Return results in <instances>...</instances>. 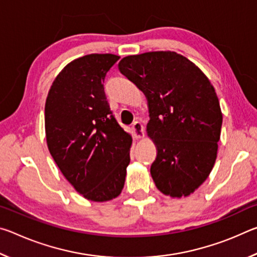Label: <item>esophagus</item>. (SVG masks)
<instances>
[{
    "instance_id": "esophagus-1",
    "label": "esophagus",
    "mask_w": 257,
    "mask_h": 257,
    "mask_svg": "<svg viewBox=\"0 0 257 257\" xmlns=\"http://www.w3.org/2000/svg\"><path fill=\"white\" fill-rule=\"evenodd\" d=\"M133 134L136 138H143L145 136V129H144V125L142 124V122H139V121L134 122Z\"/></svg>"
}]
</instances>
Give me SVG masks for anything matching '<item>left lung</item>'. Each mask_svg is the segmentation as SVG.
Listing matches in <instances>:
<instances>
[{
  "label": "left lung",
  "instance_id": "left-lung-1",
  "mask_svg": "<svg viewBox=\"0 0 257 257\" xmlns=\"http://www.w3.org/2000/svg\"><path fill=\"white\" fill-rule=\"evenodd\" d=\"M119 70L144 93L147 136L155 144L151 175L167 196L193 194L215 163L222 112L214 87L196 64L171 51L125 56Z\"/></svg>",
  "mask_w": 257,
  "mask_h": 257
}]
</instances>
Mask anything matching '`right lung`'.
I'll use <instances>...</instances> for the list:
<instances>
[{
    "label": "right lung",
    "mask_w": 257,
    "mask_h": 257,
    "mask_svg": "<svg viewBox=\"0 0 257 257\" xmlns=\"http://www.w3.org/2000/svg\"><path fill=\"white\" fill-rule=\"evenodd\" d=\"M120 56L88 54L71 61L52 84L45 103L49 151L73 188L92 202L118 197L133 138L112 114L106 72Z\"/></svg>",
    "instance_id": "right-lung-1"
}]
</instances>
